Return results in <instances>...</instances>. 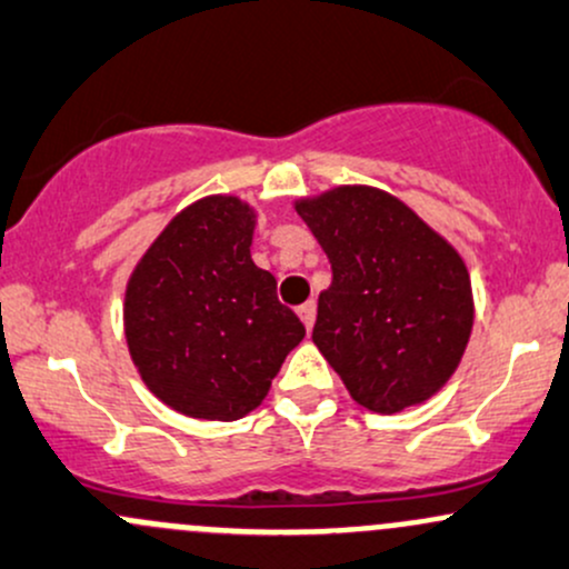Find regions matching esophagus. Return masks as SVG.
<instances>
[{"instance_id":"1","label":"esophagus","mask_w":569,"mask_h":569,"mask_svg":"<svg viewBox=\"0 0 569 569\" xmlns=\"http://www.w3.org/2000/svg\"><path fill=\"white\" fill-rule=\"evenodd\" d=\"M298 317H301V322L307 326V331H311V326H315V317H317V303L315 301H307L298 307Z\"/></svg>"}]
</instances>
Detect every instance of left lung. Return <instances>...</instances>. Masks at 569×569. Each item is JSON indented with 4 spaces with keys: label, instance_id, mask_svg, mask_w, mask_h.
I'll return each instance as SVG.
<instances>
[{
    "label": "left lung",
    "instance_id": "8db88e82",
    "mask_svg": "<svg viewBox=\"0 0 569 569\" xmlns=\"http://www.w3.org/2000/svg\"><path fill=\"white\" fill-rule=\"evenodd\" d=\"M333 282L311 339L352 399L393 415L453 377L475 322L461 254L407 203L377 187H333L296 200Z\"/></svg>",
    "mask_w": 569,
    "mask_h": 569
}]
</instances>
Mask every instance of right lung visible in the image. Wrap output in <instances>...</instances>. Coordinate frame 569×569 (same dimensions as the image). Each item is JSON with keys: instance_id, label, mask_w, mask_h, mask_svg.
Segmentation results:
<instances>
[{"instance_id": "add662e5", "label": "right lung", "mask_w": 569, "mask_h": 569, "mask_svg": "<svg viewBox=\"0 0 569 569\" xmlns=\"http://www.w3.org/2000/svg\"><path fill=\"white\" fill-rule=\"evenodd\" d=\"M258 213L209 194L154 238L124 292V336L140 380L176 412L238 420L262 405L307 328L254 266Z\"/></svg>"}]
</instances>
